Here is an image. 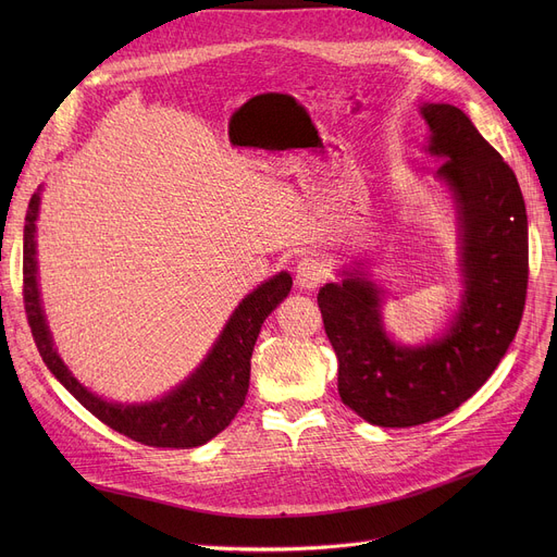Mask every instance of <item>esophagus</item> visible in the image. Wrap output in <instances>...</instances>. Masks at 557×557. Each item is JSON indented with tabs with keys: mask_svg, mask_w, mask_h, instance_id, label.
Masks as SVG:
<instances>
[{
	"mask_svg": "<svg viewBox=\"0 0 557 557\" xmlns=\"http://www.w3.org/2000/svg\"><path fill=\"white\" fill-rule=\"evenodd\" d=\"M327 277V269L323 259H318L315 255H307L298 261L296 267V284L305 290H313L315 286H320V282H325Z\"/></svg>",
	"mask_w": 557,
	"mask_h": 557,
	"instance_id": "1",
	"label": "esophagus"
}]
</instances>
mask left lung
Returning <instances> with one entry per match:
<instances>
[{"mask_svg":"<svg viewBox=\"0 0 557 557\" xmlns=\"http://www.w3.org/2000/svg\"><path fill=\"white\" fill-rule=\"evenodd\" d=\"M422 114L462 234L465 300L449 332L416 349L391 343L379 290L357 269L318 290L343 404L393 429L443 418L487 382L519 330L529 288V219L515 171L456 106L426 103Z\"/></svg>","mask_w":557,"mask_h":557,"instance_id":"obj_1","label":"left lung"}]
</instances>
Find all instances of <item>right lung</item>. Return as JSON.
Returning a JSON list of instances; mask_svg holds the SVG:
<instances>
[{"label": "right lung", "instance_id": "right-lung-1", "mask_svg": "<svg viewBox=\"0 0 557 557\" xmlns=\"http://www.w3.org/2000/svg\"><path fill=\"white\" fill-rule=\"evenodd\" d=\"M40 208V191L28 200L24 225L22 257V296L28 327H32L38 352L53 376L61 382L95 418L135 443L162 449H191L219 435L239 413L248 395L250 357L267 315L288 296V273H280L255 288L227 320L210 357L187 379L183 386L166 397L141 404H110L83 388L72 372L55 355L38 294L36 269V221Z\"/></svg>", "mask_w": 557, "mask_h": 557}]
</instances>
